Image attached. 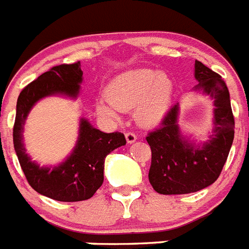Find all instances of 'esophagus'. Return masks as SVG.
<instances>
[{
	"instance_id": "1",
	"label": "esophagus",
	"mask_w": 249,
	"mask_h": 249,
	"mask_svg": "<svg viewBox=\"0 0 249 249\" xmlns=\"http://www.w3.org/2000/svg\"><path fill=\"white\" fill-rule=\"evenodd\" d=\"M125 138H126V142L128 143H134L135 141H137V135L134 134V133H131V131H128L126 134H125Z\"/></svg>"
}]
</instances>
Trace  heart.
Wrapping results in <instances>:
<instances>
[{
  "label": "heart",
  "mask_w": 249,
  "mask_h": 249,
  "mask_svg": "<svg viewBox=\"0 0 249 249\" xmlns=\"http://www.w3.org/2000/svg\"><path fill=\"white\" fill-rule=\"evenodd\" d=\"M173 96L172 79L150 68L128 71L115 77L106 89V97L97 101V111L118 118L120 110L135 107L134 118L142 126H154L170 110Z\"/></svg>",
  "instance_id": "heart-1"
}]
</instances>
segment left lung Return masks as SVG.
I'll use <instances>...</instances> for the list:
<instances>
[{"instance_id": "left-lung-1", "label": "left lung", "mask_w": 249, "mask_h": 249, "mask_svg": "<svg viewBox=\"0 0 249 249\" xmlns=\"http://www.w3.org/2000/svg\"><path fill=\"white\" fill-rule=\"evenodd\" d=\"M194 91L214 101V129L209 141L195 144L177 124L179 104L173 105L147 142L152 150L149 182L158 194L182 195L205 189L218 179L234 139V116L225 82L218 73L196 60Z\"/></svg>"}]
</instances>
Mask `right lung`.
Listing matches in <instances>:
<instances>
[{
  "label": "right lung",
  "mask_w": 249,
  "mask_h": 249,
  "mask_svg": "<svg viewBox=\"0 0 249 249\" xmlns=\"http://www.w3.org/2000/svg\"><path fill=\"white\" fill-rule=\"evenodd\" d=\"M81 63L60 64L50 68L21 91L16 105L14 147L29 185L40 195L57 201H82L92 197L104 182V164L108 153L125 145L123 133H104L86 119L79 121L76 147L58 166L41 167L30 160L22 142L25 120L39 100L53 95L76 99L82 83Z\"/></svg>",
  "instance_id": "right-lung-1"
}]
</instances>
